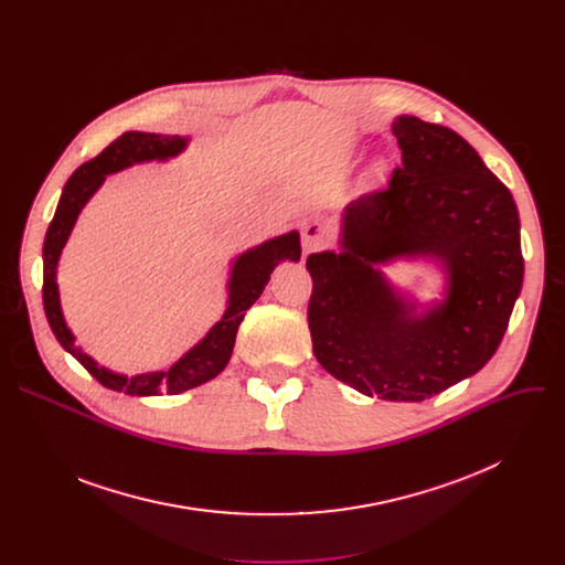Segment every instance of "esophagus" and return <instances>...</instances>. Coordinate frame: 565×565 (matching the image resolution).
Returning a JSON list of instances; mask_svg holds the SVG:
<instances>
[{"label":"esophagus","instance_id":"1","mask_svg":"<svg viewBox=\"0 0 565 565\" xmlns=\"http://www.w3.org/2000/svg\"><path fill=\"white\" fill-rule=\"evenodd\" d=\"M301 246H303V253L310 255L315 250H321L329 246V234L327 230L321 227L319 223H306L303 230H301Z\"/></svg>","mask_w":565,"mask_h":565}]
</instances>
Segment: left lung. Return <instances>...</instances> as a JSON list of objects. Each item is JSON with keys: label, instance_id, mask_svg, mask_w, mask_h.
<instances>
[{"label": "left lung", "instance_id": "8db88e82", "mask_svg": "<svg viewBox=\"0 0 565 565\" xmlns=\"http://www.w3.org/2000/svg\"><path fill=\"white\" fill-rule=\"evenodd\" d=\"M402 149L384 190L349 203L342 253L306 259L317 362L364 395L420 402L478 373L497 353L523 284L521 223L510 190L456 131L399 116ZM429 256L446 299L420 316L376 266Z\"/></svg>", "mask_w": 565, "mask_h": 565}]
</instances>
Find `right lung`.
Segmentation results:
<instances>
[{"label":"right lung","instance_id":"1","mask_svg":"<svg viewBox=\"0 0 565 565\" xmlns=\"http://www.w3.org/2000/svg\"><path fill=\"white\" fill-rule=\"evenodd\" d=\"M185 145H188V138H181V136L125 131L109 147H105L96 158L87 160V163H83L71 174V179L62 190L55 216L44 236L42 299H44V312L49 319V327L57 338V342L62 344V349L68 351L103 386L111 391H122L129 395H160V393L177 395L216 377L230 362L238 324L244 321L246 310L264 292L273 270L279 266V262H286V259L299 262L301 257L297 232L281 234L244 255H238L232 264V273L227 281V290H230L227 308L221 321H216V324L210 329V333L168 371H153V373L127 377L105 366H98L94 358L79 351L73 344V335L66 329V321L62 317L60 292L55 284V268L60 262V253L75 225L77 214L83 212L87 201L103 185L105 177L116 174L134 163H145V160H168L181 153Z\"/></svg>","mask_w":565,"mask_h":565}]
</instances>
